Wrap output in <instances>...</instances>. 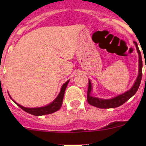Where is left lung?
I'll use <instances>...</instances> for the list:
<instances>
[{"instance_id": "8db88e82", "label": "left lung", "mask_w": 146, "mask_h": 146, "mask_svg": "<svg viewBox=\"0 0 146 146\" xmlns=\"http://www.w3.org/2000/svg\"><path fill=\"white\" fill-rule=\"evenodd\" d=\"M135 45L136 46L137 51H138V56H139V68H138V76L137 77L136 80L135 81L134 84L132 86L129 90L126 91L124 93L119 95L118 96L115 97L114 98L109 100L100 99L98 98H94L91 96V91L92 90V84L89 80V84H88V102L90 105L94 106V107H98L101 109H109V108H115L118 107L119 106L122 105L124 104L126 101L129 100L132 96L136 94V92L138 90V88L141 84V78H142V68H143V63H142V57H141V52L138 48V44L136 42H134Z\"/></svg>"}]
</instances>
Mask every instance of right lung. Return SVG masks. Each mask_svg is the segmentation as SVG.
I'll return each instance as SVG.
<instances>
[{"mask_svg": "<svg viewBox=\"0 0 146 146\" xmlns=\"http://www.w3.org/2000/svg\"><path fill=\"white\" fill-rule=\"evenodd\" d=\"M68 82H69V80H68L67 82H65L64 85H62L61 91H60V93L58 94L57 98H56L52 102L50 103V104H48V105L45 106V107H36V108H28V107H23V106H21L20 104H17V103L15 102L13 100V101H14V102H15V104H17L18 107H20L22 110H24V111H26V112L29 113V114H32V115L42 116V115H45V114H51V113H54L55 112V111H58V110L61 108L63 103V99H64L65 90H66V87H67L68 84ZM10 98H11V97L10 96Z\"/></svg>", "mask_w": 146, "mask_h": 146, "instance_id": "1", "label": "right lung"}]
</instances>
